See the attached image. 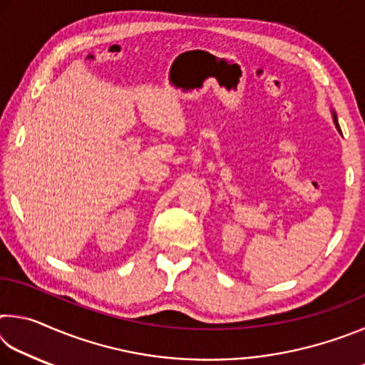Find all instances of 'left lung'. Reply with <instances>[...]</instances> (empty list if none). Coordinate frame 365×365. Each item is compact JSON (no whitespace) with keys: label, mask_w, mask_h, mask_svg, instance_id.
I'll return each mask as SVG.
<instances>
[{"label":"left lung","mask_w":365,"mask_h":365,"mask_svg":"<svg viewBox=\"0 0 365 365\" xmlns=\"http://www.w3.org/2000/svg\"><path fill=\"white\" fill-rule=\"evenodd\" d=\"M331 117H333V123H335L336 130H338V132H341V128H339V125H338V117H336V113H335V110H333V109H331Z\"/></svg>","instance_id":"1"}]
</instances>
